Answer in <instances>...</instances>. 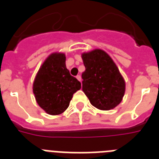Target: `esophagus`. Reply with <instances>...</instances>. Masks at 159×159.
Masks as SVG:
<instances>
[{
	"label": "esophagus",
	"instance_id": "1",
	"mask_svg": "<svg viewBox=\"0 0 159 159\" xmlns=\"http://www.w3.org/2000/svg\"><path fill=\"white\" fill-rule=\"evenodd\" d=\"M76 79H77V80H78L79 81H80V82H81V80H82V78H81L80 75H76Z\"/></svg>",
	"mask_w": 159,
	"mask_h": 159
}]
</instances>
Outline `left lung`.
<instances>
[{"instance_id": "obj_1", "label": "left lung", "mask_w": 159, "mask_h": 159, "mask_svg": "<svg viewBox=\"0 0 159 159\" xmlns=\"http://www.w3.org/2000/svg\"><path fill=\"white\" fill-rule=\"evenodd\" d=\"M85 71L82 73L83 91L92 106L108 111L120 103L125 93V81L107 53L100 49L83 53Z\"/></svg>"}]
</instances>
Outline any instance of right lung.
<instances>
[{"label": "right lung", "mask_w": 159, "mask_h": 159, "mask_svg": "<svg viewBox=\"0 0 159 159\" xmlns=\"http://www.w3.org/2000/svg\"><path fill=\"white\" fill-rule=\"evenodd\" d=\"M64 53H53L43 62L33 83V93L39 106L52 116L68 107L73 94L81 88L80 82L70 75Z\"/></svg>", "instance_id": "obj_1"}]
</instances>
